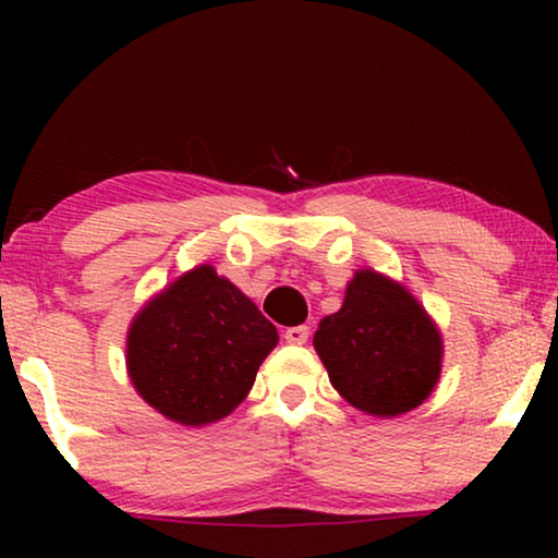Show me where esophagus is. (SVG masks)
<instances>
[{"mask_svg": "<svg viewBox=\"0 0 558 558\" xmlns=\"http://www.w3.org/2000/svg\"><path fill=\"white\" fill-rule=\"evenodd\" d=\"M307 338H310V327H304V325L289 327V330L284 332V340L289 342V345H304Z\"/></svg>", "mask_w": 558, "mask_h": 558, "instance_id": "34e87169", "label": "esophagus"}]
</instances>
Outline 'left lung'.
<instances>
[{
    "instance_id": "obj_1",
    "label": "left lung",
    "mask_w": 558,
    "mask_h": 558,
    "mask_svg": "<svg viewBox=\"0 0 558 558\" xmlns=\"http://www.w3.org/2000/svg\"><path fill=\"white\" fill-rule=\"evenodd\" d=\"M315 350L342 399L365 414L391 418L429 399L445 345L407 287L361 269L342 307L319 323Z\"/></svg>"
}]
</instances>
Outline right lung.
Masks as SVG:
<instances>
[{
  "mask_svg": "<svg viewBox=\"0 0 558 558\" xmlns=\"http://www.w3.org/2000/svg\"><path fill=\"white\" fill-rule=\"evenodd\" d=\"M277 342V327L256 304L203 264L134 317L126 368L151 409L182 426H205L246 399Z\"/></svg>",
  "mask_w": 558,
  "mask_h": 558,
  "instance_id": "right-lung-1",
  "label": "right lung"
}]
</instances>
